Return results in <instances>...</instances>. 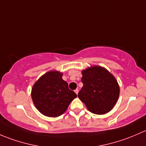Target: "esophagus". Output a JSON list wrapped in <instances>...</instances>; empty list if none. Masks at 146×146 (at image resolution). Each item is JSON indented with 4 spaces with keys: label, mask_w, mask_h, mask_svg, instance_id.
<instances>
[{
    "label": "esophagus",
    "mask_w": 146,
    "mask_h": 146,
    "mask_svg": "<svg viewBox=\"0 0 146 146\" xmlns=\"http://www.w3.org/2000/svg\"><path fill=\"white\" fill-rule=\"evenodd\" d=\"M74 92L76 93V94H78V93H79V90L76 89V90H75V91H74Z\"/></svg>",
    "instance_id": "1"
}]
</instances>
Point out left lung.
Wrapping results in <instances>:
<instances>
[{
    "instance_id": "1",
    "label": "left lung",
    "mask_w": 146,
    "mask_h": 146,
    "mask_svg": "<svg viewBox=\"0 0 146 146\" xmlns=\"http://www.w3.org/2000/svg\"><path fill=\"white\" fill-rule=\"evenodd\" d=\"M84 86L78 97L87 109L96 115H104L112 110L119 96L116 78L101 66L94 65L82 71Z\"/></svg>"
}]
</instances>
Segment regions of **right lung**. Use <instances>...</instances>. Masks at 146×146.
<instances>
[{
    "label": "right lung",
    "instance_id": "obj_1",
    "mask_svg": "<svg viewBox=\"0 0 146 146\" xmlns=\"http://www.w3.org/2000/svg\"><path fill=\"white\" fill-rule=\"evenodd\" d=\"M63 74L52 70L45 73L31 88V99L36 109L49 117L62 115L70 103L77 97L62 79Z\"/></svg>",
    "mask_w": 146,
    "mask_h": 146
}]
</instances>
